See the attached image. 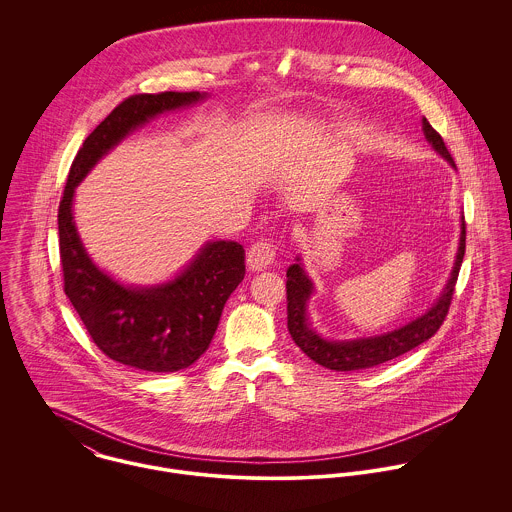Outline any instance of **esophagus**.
<instances>
[{"label":"esophagus","mask_w":512,"mask_h":512,"mask_svg":"<svg viewBox=\"0 0 512 512\" xmlns=\"http://www.w3.org/2000/svg\"><path fill=\"white\" fill-rule=\"evenodd\" d=\"M276 244L272 240H260V242H254L248 250V256H246V262H248V268L252 272H262L266 270L270 264H274V258H276Z\"/></svg>","instance_id":"esophagus-1"}]
</instances>
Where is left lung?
<instances>
[{"label":"left lung","mask_w":512,"mask_h":512,"mask_svg":"<svg viewBox=\"0 0 512 512\" xmlns=\"http://www.w3.org/2000/svg\"><path fill=\"white\" fill-rule=\"evenodd\" d=\"M422 130L424 136L428 140V144L438 151L439 155L451 165L453 157L447 151V147L443 144L441 136L430 126V122L424 118L422 120ZM463 254H465V220L461 217V234H459V246H457V254H455V262L453 268L449 272L447 284L443 286V290L439 293L438 299L434 301V305L422 313L420 317L408 321L406 325L392 329L388 333L382 335H372V337H357V339H345V341H329L325 337H321L309 321L307 315V303L311 299V295L315 292V286L311 282V278L307 276L303 264H301V256L295 258V264L288 268V282H286V290H288V331L292 335L295 345L317 365L337 370V372H347V370H363L370 366L382 365L386 361H392L408 351H412L414 347L422 345L424 341H428L430 337L436 335L439 325L443 323L447 311H449V303H451V295L455 290V282L459 276V268L463 262Z\"/></svg>","instance_id":"8db88e82"}]
</instances>
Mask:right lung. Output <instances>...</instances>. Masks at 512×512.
I'll return each instance as SVG.
<instances>
[{
  "mask_svg": "<svg viewBox=\"0 0 512 512\" xmlns=\"http://www.w3.org/2000/svg\"><path fill=\"white\" fill-rule=\"evenodd\" d=\"M207 98V92L130 96L84 140L71 165L59 205L65 293L96 347L120 365L147 372L193 365L209 349L226 299L244 280V248L234 240H209L173 280L124 286L88 256L74 224V189L104 155L149 120Z\"/></svg>",
  "mask_w": 512,
  "mask_h": 512,
  "instance_id": "1",
  "label": "right lung"
}]
</instances>
